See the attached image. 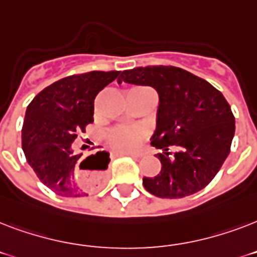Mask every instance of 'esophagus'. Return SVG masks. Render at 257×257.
Here are the masks:
<instances>
[{
	"instance_id": "34e87169",
	"label": "esophagus",
	"mask_w": 257,
	"mask_h": 257,
	"mask_svg": "<svg viewBox=\"0 0 257 257\" xmlns=\"http://www.w3.org/2000/svg\"><path fill=\"white\" fill-rule=\"evenodd\" d=\"M118 156H128V157H140V153H118Z\"/></svg>"
}]
</instances>
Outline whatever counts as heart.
Here are the masks:
<instances>
[{
    "label": "heart",
    "mask_w": 257,
    "mask_h": 257,
    "mask_svg": "<svg viewBox=\"0 0 257 257\" xmlns=\"http://www.w3.org/2000/svg\"><path fill=\"white\" fill-rule=\"evenodd\" d=\"M108 144L120 153H131L136 151L143 139V133L137 128H117L108 133Z\"/></svg>",
    "instance_id": "1"
}]
</instances>
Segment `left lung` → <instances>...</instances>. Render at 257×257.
Masks as SVG:
<instances>
[{"instance_id":"8db88e82","label":"left lung","mask_w":257,"mask_h":257,"mask_svg":"<svg viewBox=\"0 0 257 257\" xmlns=\"http://www.w3.org/2000/svg\"><path fill=\"white\" fill-rule=\"evenodd\" d=\"M122 81L152 86L159 94L151 141L163 151L161 171L143 179L145 189L163 199H181L207 187L229 155L235 136V117L221 92L176 66L124 70L117 78Z\"/></svg>"}]
</instances>
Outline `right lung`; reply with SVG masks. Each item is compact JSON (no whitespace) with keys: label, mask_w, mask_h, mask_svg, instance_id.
<instances>
[{"label":"right lung","mask_w":257,"mask_h":257,"mask_svg":"<svg viewBox=\"0 0 257 257\" xmlns=\"http://www.w3.org/2000/svg\"><path fill=\"white\" fill-rule=\"evenodd\" d=\"M120 72H89L61 78L46 86L28 105L22 125L26 161L46 187L65 197L88 195L78 184L82 153L73 149L78 133L93 122L94 98ZM110 159L102 151L86 157L92 187L104 181Z\"/></svg>","instance_id":"add662e5"}]
</instances>
